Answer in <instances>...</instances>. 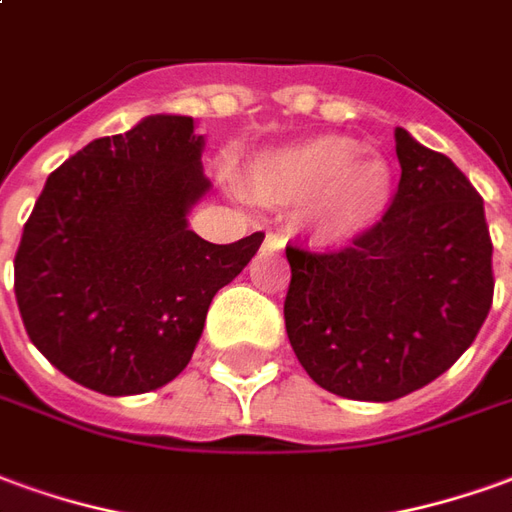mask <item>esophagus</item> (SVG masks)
Returning a JSON list of instances; mask_svg holds the SVG:
<instances>
[{"label":"esophagus","mask_w":512,"mask_h":512,"mask_svg":"<svg viewBox=\"0 0 512 512\" xmlns=\"http://www.w3.org/2000/svg\"><path fill=\"white\" fill-rule=\"evenodd\" d=\"M282 246H285V238H282L280 232H268V235H266V249L277 252V249H282Z\"/></svg>","instance_id":"34e87169"}]
</instances>
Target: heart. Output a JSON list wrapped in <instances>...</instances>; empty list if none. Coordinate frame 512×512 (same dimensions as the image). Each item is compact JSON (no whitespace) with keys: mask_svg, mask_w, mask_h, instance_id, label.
I'll list each match as a JSON object with an SVG mask.
<instances>
[{"mask_svg":"<svg viewBox=\"0 0 512 512\" xmlns=\"http://www.w3.org/2000/svg\"><path fill=\"white\" fill-rule=\"evenodd\" d=\"M343 135H318L257 157L249 188L260 202L302 207L318 241L341 244L377 224L391 202V166Z\"/></svg>","mask_w":512,"mask_h":512,"instance_id":"b5f03b06","label":"heart"}]
</instances>
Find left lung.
I'll use <instances>...</instances> for the list:
<instances>
[{
	"label": "left lung",
	"mask_w": 512,
	"mask_h": 512,
	"mask_svg": "<svg viewBox=\"0 0 512 512\" xmlns=\"http://www.w3.org/2000/svg\"><path fill=\"white\" fill-rule=\"evenodd\" d=\"M391 205L335 252L288 246L285 330L324 391L393 402L452 368L488 318L493 244L482 196L441 152L396 127Z\"/></svg>",
	"instance_id": "obj_1"
}]
</instances>
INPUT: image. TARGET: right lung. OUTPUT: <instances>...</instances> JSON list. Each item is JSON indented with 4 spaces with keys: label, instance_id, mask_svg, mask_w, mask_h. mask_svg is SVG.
<instances>
[{
    "label": "right lung",
    "instance_id": "1",
    "mask_svg": "<svg viewBox=\"0 0 512 512\" xmlns=\"http://www.w3.org/2000/svg\"><path fill=\"white\" fill-rule=\"evenodd\" d=\"M191 116H146L96 138L46 180L24 224L16 302L38 352L105 396L171 382L194 355L213 296L263 232L210 244L188 210L210 191Z\"/></svg>",
    "mask_w": 512,
    "mask_h": 512
}]
</instances>
